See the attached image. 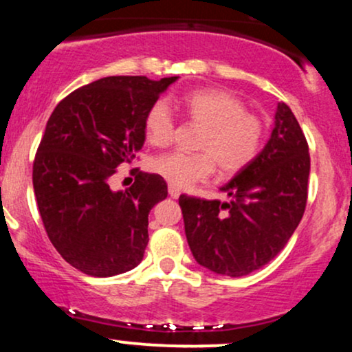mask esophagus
I'll use <instances>...</instances> for the list:
<instances>
[{
    "label": "esophagus",
    "mask_w": 352,
    "mask_h": 352,
    "mask_svg": "<svg viewBox=\"0 0 352 352\" xmlns=\"http://www.w3.org/2000/svg\"><path fill=\"white\" fill-rule=\"evenodd\" d=\"M168 195H170L172 199H179V197H180L179 187H173V185H168Z\"/></svg>",
    "instance_id": "34e87169"
}]
</instances>
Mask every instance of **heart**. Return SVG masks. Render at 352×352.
Returning a JSON list of instances; mask_svg holds the SVG:
<instances>
[{
    "label": "heart",
    "instance_id": "1",
    "mask_svg": "<svg viewBox=\"0 0 352 352\" xmlns=\"http://www.w3.org/2000/svg\"><path fill=\"white\" fill-rule=\"evenodd\" d=\"M185 116L204 127L197 153L168 152L152 160V170L173 187H188L207 180L215 164L223 175L245 170L261 152L266 125L260 116L246 111V104L223 89H201L180 100ZM145 137L152 145L165 147L172 142L175 117L167 100H155L144 119Z\"/></svg>",
    "mask_w": 352,
    "mask_h": 352
}]
</instances>
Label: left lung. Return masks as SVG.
<instances>
[{"instance_id":"1","label":"left lung","mask_w":352,"mask_h":352,"mask_svg":"<svg viewBox=\"0 0 352 352\" xmlns=\"http://www.w3.org/2000/svg\"><path fill=\"white\" fill-rule=\"evenodd\" d=\"M309 165L306 137L292 109L280 102L268 144L221 187L232 200L180 195L185 235L197 263L233 278L270 263L305 213Z\"/></svg>"}]
</instances>
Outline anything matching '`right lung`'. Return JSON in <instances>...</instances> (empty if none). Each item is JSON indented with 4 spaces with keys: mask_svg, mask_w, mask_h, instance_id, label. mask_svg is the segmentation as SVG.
Listing matches in <instances>:
<instances>
[{
    "mask_svg": "<svg viewBox=\"0 0 352 352\" xmlns=\"http://www.w3.org/2000/svg\"><path fill=\"white\" fill-rule=\"evenodd\" d=\"M175 80H94L66 96L47 120L33 164L39 215L60 256L89 276H114L142 261L148 213L167 199V184L140 173L114 192L111 179L142 148L145 114Z\"/></svg>",
    "mask_w": 352,
    "mask_h": 352,
    "instance_id": "1",
    "label": "right lung"
}]
</instances>
